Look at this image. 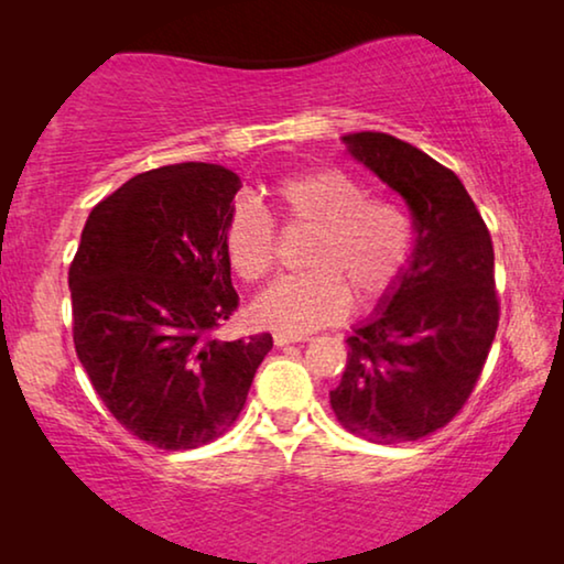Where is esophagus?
Returning a JSON list of instances; mask_svg holds the SVG:
<instances>
[{
	"instance_id": "esophagus-1",
	"label": "esophagus",
	"mask_w": 564,
	"mask_h": 564,
	"mask_svg": "<svg viewBox=\"0 0 564 564\" xmlns=\"http://www.w3.org/2000/svg\"><path fill=\"white\" fill-rule=\"evenodd\" d=\"M297 341H305V336H297V334H274V346H288V344H297Z\"/></svg>"
}]
</instances>
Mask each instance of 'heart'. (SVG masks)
I'll return each mask as SVG.
<instances>
[{
	"instance_id": "b5f03b06",
	"label": "heart",
	"mask_w": 564,
	"mask_h": 564,
	"mask_svg": "<svg viewBox=\"0 0 564 564\" xmlns=\"http://www.w3.org/2000/svg\"><path fill=\"white\" fill-rule=\"evenodd\" d=\"M274 199L288 226L313 228L305 272L280 276L253 300V318L269 328L307 330L344 318L351 305H372L403 280L415 230L403 205L369 197L341 169L282 176ZM230 267L246 282H261L276 261L274 218L253 199H236L223 228Z\"/></svg>"
}]
</instances>
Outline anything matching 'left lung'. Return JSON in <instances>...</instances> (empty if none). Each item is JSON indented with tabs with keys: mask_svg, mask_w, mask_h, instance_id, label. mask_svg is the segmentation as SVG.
<instances>
[{
	"mask_svg": "<svg viewBox=\"0 0 564 564\" xmlns=\"http://www.w3.org/2000/svg\"><path fill=\"white\" fill-rule=\"evenodd\" d=\"M344 143L411 207L415 249L403 280L346 338L349 357L330 408L367 442H419L462 411L496 338L490 230L459 176L429 153L372 130Z\"/></svg>",
	"mask_w": 564,
	"mask_h": 564,
	"instance_id": "1",
	"label": "left lung"
}]
</instances>
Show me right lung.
Here are the masks:
<instances>
[{"label":"right lung","instance_id":"obj_1","mask_svg":"<svg viewBox=\"0 0 564 564\" xmlns=\"http://www.w3.org/2000/svg\"><path fill=\"white\" fill-rule=\"evenodd\" d=\"M238 174L151 169L89 213L68 267L74 346L122 429L159 449L210 444L243 411L272 336H215L238 295L223 246Z\"/></svg>","mask_w":564,"mask_h":564}]
</instances>
